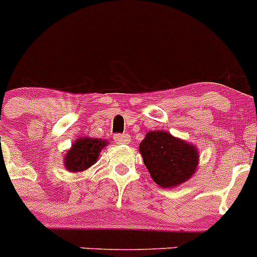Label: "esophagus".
Instances as JSON below:
<instances>
[{"mask_svg":"<svg viewBox=\"0 0 257 257\" xmlns=\"http://www.w3.org/2000/svg\"><path fill=\"white\" fill-rule=\"evenodd\" d=\"M114 141L118 144H128L131 142V137L128 134H115L114 136Z\"/></svg>","mask_w":257,"mask_h":257,"instance_id":"obj_1","label":"esophagus"}]
</instances>
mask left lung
<instances>
[{
	"label": "left lung",
	"mask_w": 257,
	"mask_h": 257,
	"mask_svg": "<svg viewBox=\"0 0 257 257\" xmlns=\"http://www.w3.org/2000/svg\"><path fill=\"white\" fill-rule=\"evenodd\" d=\"M139 149L151 177L163 188L186 182L195 173L198 164L195 146L163 131L149 132Z\"/></svg>",
	"instance_id": "1"
}]
</instances>
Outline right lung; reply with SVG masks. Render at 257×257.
I'll return each instance as SVG.
<instances>
[{
	"label": "right lung",
	"mask_w": 257,
	"mask_h": 257,
	"mask_svg": "<svg viewBox=\"0 0 257 257\" xmlns=\"http://www.w3.org/2000/svg\"><path fill=\"white\" fill-rule=\"evenodd\" d=\"M105 141L93 138L78 139L66 153L65 167L70 172H81L95 164L99 153L105 147Z\"/></svg>",
	"instance_id": "add662e5"
}]
</instances>
